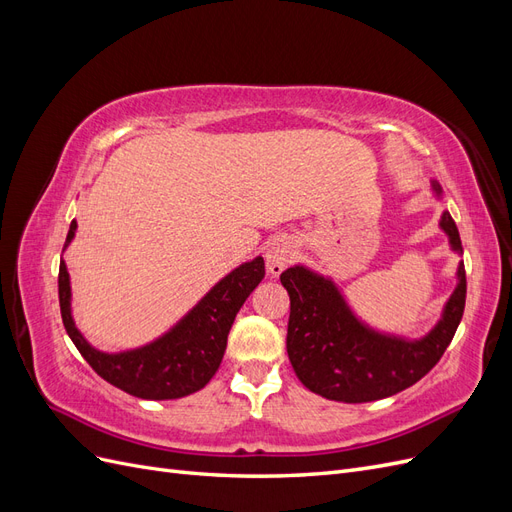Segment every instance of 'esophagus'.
Listing matches in <instances>:
<instances>
[{"label": "esophagus", "mask_w": 512, "mask_h": 512, "mask_svg": "<svg viewBox=\"0 0 512 512\" xmlns=\"http://www.w3.org/2000/svg\"><path fill=\"white\" fill-rule=\"evenodd\" d=\"M297 254V243H294L290 237L286 235H277L275 239H271V243L267 245V271L271 275H280Z\"/></svg>", "instance_id": "1"}]
</instances>
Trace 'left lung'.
Returning a JSON list of instances; mask_svg holds the SVG:
<instances>
[{
    "mask_svg": "<svg viewBox=\"0 0 512 512\" xmlns=\"http://www.w3.org/2000/svg\"><path fill=\"white\" fill-rule=\"evenodd\" d=\"M429 183L440 200V183ZM440 228L451 250L463 254L457 224L448 211H442ZM280 280L290 294L286 348L294 374L312 393L344 404L391 397L421 380L451 344L466 307L463 262L457 265V286L440 320L418 339L369 327L329 275L294 265Z\"/></svg>",
    "mask_w": 512,
    "mask_h": 512,
    "instance_id": "obj_1",
    "label": "left lung"
}]
</instances>
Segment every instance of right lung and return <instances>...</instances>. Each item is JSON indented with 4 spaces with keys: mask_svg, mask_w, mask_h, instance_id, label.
I'll return each mask as SVG.
<instances>
[{
    "mask_svg": "<svg viewBox=\"0 0 512 512\" xmlns=\"http://www.w3.org/2000/svg\"><path fill=\"white\" fill-rule=\"evenodd\" d=\"M74 235L76 222L72 220L64 250H68ZM262 277H265V260L256 256L224 275L188 314L153 342L130 350L102 352L91 346L76 329L70 273L66 262L61 260V320L83 359L108 384L141 399H179L200 391L215 376L222 363L232 322L245 299L262 282Z\"/></svg>",
    "mask_w": 512,
    "mask_h": 512,
    "instance_id": "add662e5",
    "label": "right lung"
}]
</instances>
